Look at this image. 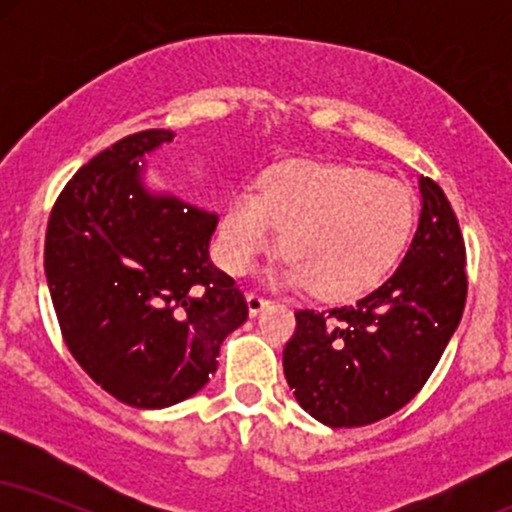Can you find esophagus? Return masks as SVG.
<instances>
[{"mask_svg":"<svg viewBox=\"0 0 512 512\" xmlns=\"http://www.w3.org/2000/svg\"><path fill=\"white\" fill-rule=\"evenodd\" d=\"M245 301H248V313L255 317V315H260L264 308H269V303L272 301H267V298H262V296H257V293H250L248 298H245Z\"/></svg>","mask_w":512,"mask_h":512,"instance_id":"34e87169","label":"esophagus"}]
</instances>
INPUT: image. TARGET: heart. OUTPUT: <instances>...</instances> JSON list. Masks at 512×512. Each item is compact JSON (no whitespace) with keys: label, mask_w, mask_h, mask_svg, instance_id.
Masks as SVG:
<instances>
[{"label":"heart","mask_w":512,"mask_h":512,"mask_svg":"<svg viewBox=\"0 0 512 512\" xmlns=\"http://www.w3.org/2000/svg\"><path fill=\"white\" fill-rule=\"evenodd\" d=\"M414 223L407 185L349 163L291 161L243 187L221 219V260L245 274L281 245L291 252L269 279L313 286L325 298L373 289L397 262Z\"/></svg>","instance_id":"obj_1"}]
</instances>
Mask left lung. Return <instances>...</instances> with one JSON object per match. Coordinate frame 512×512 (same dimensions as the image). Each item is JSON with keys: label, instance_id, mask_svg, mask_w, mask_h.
I'll use <instances>...</instances> for the list:
<instances>
[{"label": "left lung", "instance_id": "8db88e82", "mask_svg": "<svg viewBox=\"0 0 512 512\" xmlns=\"http://www.w3.org/2000/svg\"><path fill=\"white\" fill-rule=\"evenodd\" d=\"M421 214L407 255L354 305L298 310L284 349L293 397L320 424L368 426L424 387L462 320L464 240L448 197L419 178Z\"/></svg>", "mask_w": 512, "mask_h": 512}]
</instances>
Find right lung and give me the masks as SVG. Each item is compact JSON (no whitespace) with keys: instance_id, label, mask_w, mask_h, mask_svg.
<instances>
[{"instance_id":"obj_1","label":"right lung","mask_w":512,"mask_h":512,"mask_svg":"<svg viewBox=\"0 0 512 512\" xmlns=\"http://www.w3.org/2000/svg\"><path fill=\"white\" fill-rule=\"evenodd\" d=\"M170 129L129 134L86 163L57 197L45 276L79 366L137 409L197 395L223 339L248 320L236 281L209 257L216 211L156 190L146 156Z\"/></svg>"}]
</instances>
